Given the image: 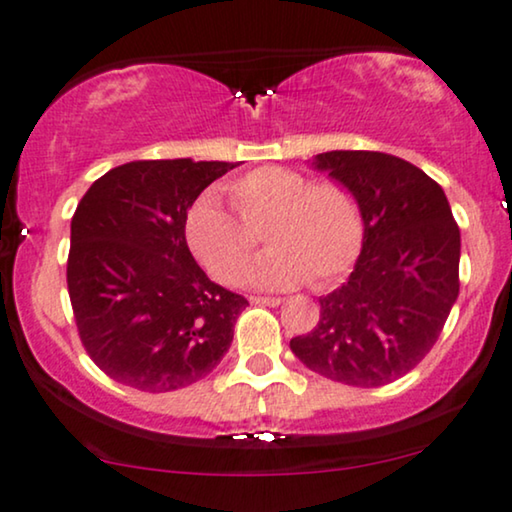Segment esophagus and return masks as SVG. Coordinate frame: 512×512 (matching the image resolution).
<instances>
[{
  "label": "esophagus",
  "mask_w": 512,
  "mask_h": 512,
  "mask_svg": "<svg viewBox=\"0 0 512 512\" xmlns=\"http://www.w3.org/2000/svg\"><path fill=\"white\" fill-rule=\"evenodd\" d=\"M281 302H283L281 297H262V295L250 297V304H257V306H278Z\"/></svg>",
  "instance_id": "34e87169"
}]
</instances>
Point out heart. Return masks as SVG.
<instances>
[{
  "label": "heart",
  "mask_w": 512,
  "mask_h": 512,
  "mask_svg": "<svg viewBox=\"0 0 512 512\" xmlns=\"http://www.w3.org/2000/svg\"><path fill=\"white\" fill-rule=\"evenodd\" d=\"M231 208L203 196L185 217V241L203 269L220 283H238L255 255L260 229L271 250L252 281L264 288H313L337 283L356 262L363 245L358 199L342 182H309L283 166L250 170L227 187Z\"/></svg>",
  "instance_id": "heart-1"
}]
</instances>
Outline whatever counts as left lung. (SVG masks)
<instances>
[{"instance_id": "obj_1", "label": "left lung", "mask_w": 512, "mask_h": 512, "mask_svg": "<svg viewBox=\"0 0 512 512\" xmlns=\"http://www.w3.org/2000/svg\"><path fill=\"white\" fill-rule=\"evenodd\" d=\"M313 166L358 199L363 250L349 281L318 299V325L290 349L339 384L386 386L426 358L459 297V227L442 187L410 161L344 149Z\"/></svg>"}]
</instances>
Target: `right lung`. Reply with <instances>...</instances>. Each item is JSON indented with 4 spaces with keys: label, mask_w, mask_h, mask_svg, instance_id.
<instances>
[{
    "label": "right lung",
    "mask_w": 512,
    "mask_h": 512,
    "mask_svg": "<svg viewBox=\"0 0 512 512\" xmlns=\"http://www.w3.org/2000/svg\"><path fill=\"white\" fill-rule=\"evenodd\" d=\"M227 161H131L112 168L72 217L67 290L79 339L119 384L166 393L220 365L248 299L210 281L185 217Z\"/></svg>",
    "instance_id": "right-lung-1"
}]
</instances>
